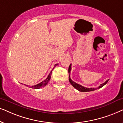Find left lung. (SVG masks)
Here are the masks:
<instances>
[{
  "label": "left lung",
  "instance_id": "8db88e82",
  "mask_svg": "<svg viewBox=\"0 0 123 123\" xmlns=\"http://www.w3.org/2000/svg\"><path fill=\"white\" fill-rule=\"evenodd\" d=\"M71 64H70V65L68 67V74H69V77H68V79H69V81L70 83V84H71L72 86H73L74 87L75 89H76L77 90H78L79 91H80V92H90V91H94V90H96V89H99V88H102V86H104L105 85L107 84V83L108 82V81L109 80V79H108L106 80L105 82L104 83H103V84H101L100 86H99L97 88H86V87H84V86H81V85L79 84H77L74 81H73L71 79V78H70V71H71Z\"/></svg>",
  "mask_w": 123,
  "mask_h": 123
}]
</instances>
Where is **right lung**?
I'll list each match as a JSON object with an SVG mask.
<instances>
[{
    "mask_svg": "<svg viewBox=\"0 0 123 123\" xmlns=\"http://www.w3.org/2000/svg\"><path fill=\"white\" fill-rule=\"evenodd\" d=\"M57 65H58V64H55V67H54V68H55V67ZM54 68H53V69H54ZM53 69H52V70H53ZM52 70L51 71V72H50V73H49V74L48 75V77H47V78L45 79L44 80H43V81H42V82L40 83H39V84L35 85V86H31V88H33V89H39V88H42V87H43V86H46V85L47 84V83H48V81H49V80L50 79V77H51Z\"/></svg>",
    "mask_w": 123,
    "mask_h": 123,
    "instance_id": "obj_1",
    "label": "right lung"
}]
</instances>
